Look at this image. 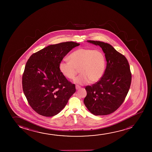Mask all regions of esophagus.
<instances>
[{
  "mask_svg": "<svg viewBox=\"0 0 152 152\" xmlns=\"http://www.w3.org/2000/svg\"><path fill=\"white\" fill-rule=\"evenodd\" d=\"M80 88V87L78 85H76V89L79 90Z\"/></svg>",
  "mask_w": 152,
  "mask_h": 152,
  "instance_id": "34e87169",
  "label": "esophagus"
}]
</instances>
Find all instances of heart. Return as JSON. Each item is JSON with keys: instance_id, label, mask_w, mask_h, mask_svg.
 Returning <instances> with one entry per match:
<instances>
[{"instance_id": "b5f03b06", "label": "heart", "mask_w": 152, "mask_h": 152, "mask_svg": "<svg viewBox=\"0 0 152 152\" xmlns=\"http://www.w3.org/2000/svg\"><path fill=\"white\" fill-rule=\"evenodd\" d=\"M69 61H61L58 69L64 76L74 78L79 69L80 75L74 79V83L84 85L96 83L102 78L106 68V58L100 50L81 48L72 52L68 56Z\"/></svg>"}]
</instances>
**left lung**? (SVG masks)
<instances>
[{
    "label": "left lung",
    "instance_id": "obj_1",
    "mask_svg": "<svg viewBox=\"0 0 152 152\" xmlns=\"http://www.w3.org/2000/svg\"><path fill=\"white\" fill-rule=\"evenodd\" d=\"M87 42L102 48L107 65L102 78L91 86H86L87 94L83 102L94 115L110 114L119 107L129 91L131 82L129 63L110 44L94 40Z\"/></svg>",
    "mask_w": 152,
    "mask_h": 152
}]
</instances>
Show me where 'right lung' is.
<instances>
[{
	"label": "right lung",
	"mask_w": 152,
	"mask_h": 152,
	"mask_svg": "<svg viewBox=\"0 0 152 152\" xmlns=\"http://www.w3.org/2000/svg\"><path fill=\"white\" fill-rule=\"evenodd\" d=\"M80 44L51 45L30 56L22 76L23 92L31 108L46 117L56 115L76 92L75 85L61 73L58 64Z\"/></svg>",
	"instance_id": "add662e5"
}]
</instances>
